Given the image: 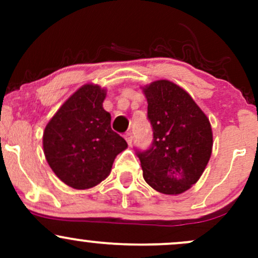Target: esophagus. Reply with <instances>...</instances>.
Segmentation results:
<instances>
[{"instance_id": "34e87169", "label": "esophagus", "mask_w": 258, "mask_h": 258, "mask_svg": "<svg viewBox=\"0 0 258 258\" xmlns=\"http://www.w3.org/2000/svg\"><path fill=\"white\" fill-rule=\"evenodd\" d=\"M124 139H126L127 144H128L130 146H131L132 141H134V136H132V134H131V132H127V134L124 135Z\"/></svg>"}]
</instances>
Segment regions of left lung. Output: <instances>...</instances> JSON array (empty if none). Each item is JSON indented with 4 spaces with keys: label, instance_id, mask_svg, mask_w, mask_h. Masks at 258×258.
I'll use <instances>...</instances> for the list:
<instances>
[{
    "label": "left lung",
    "instance_id": "1",
    "mask_svg": "<svg viewBox=\"0 0 258 258\" xmlns=\"http://www.w3.org/2000/svg\"><path fill=\"white\" fill-rule=\"evenodd\" d=\"M152 145L136 150L145 181L156 191L178 195L196 183L212 152V130L191 96L167 80L144 88Z\"/></svg>",
    "mask_w": 258,
    "mask_h": 258
}]
</instances>
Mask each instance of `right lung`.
Wrapping results in <instances>:
<instances>
[{
  "label": "right lung",
  "mask_w": 258,
  "mask_h": 258,
  "mask_svg": "<svg viewBox=\"0 0 258 258\" xmlns=\"http://www.w3.org/2000/svg\"><path fill=\"white\" fill-rule=\"evenodd\" d=\"M106 91L85 85L77 90L43 132V152L49 167L62 182L86 189L103 181L116 156L127 142L111 128V114L103 110Z\"/></svg>",
  "instance_id": "1"
}]
</instances>
